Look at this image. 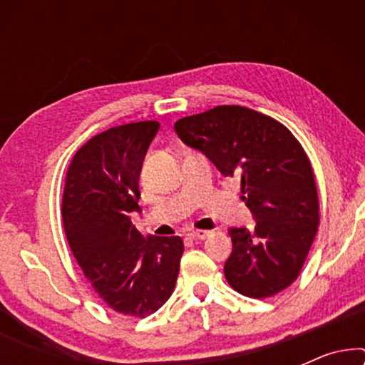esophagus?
I'll return each mask as SVG.
<instances>
[{
  "instance_id": "obj_1",
  "label": "esophagus",
  "mask_w": 365,
  "mask_h": 365,
  "mask_svg": "<svg viewBox=\"0 0 365 365\" xmlns=\"http://www.w3.org/2000/svg\"><path fill=\"white\" fill-rule=\"evenodd\" d=\"M209 231H189L187 236L194 239V241H202V239H206L209 236Z\"/></svg>"
}]
</instances>
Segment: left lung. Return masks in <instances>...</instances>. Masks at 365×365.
Wrapping results in <instances>:
<instances>
[{
    "label": "left lung",
    "mask_w": 365,
    "mask_h": 365,
    "mask_svg": "<svg viewBox=\"0 0 365 365\" xmlns=\"http://www.w3.org/2000/svg\"><path fill=\"white\" fill-rule=\"evenodd\" d=\"M186 146L222 176L241 181L256 221L231 227L224 274L234 291L264 299L296 281L319 226V197L307 154L276 119L242 106H217L174 124Z\"/></svg>",
    "instance_id": "1"
}]
</instances>
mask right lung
Masks as SVG:
<instances>
[{"label":"right lung","instance_id":"add662e5","mask_svg":"<svg viewBox=\"0 0 365 365\" xmlns=\"http://www.w3.org/2000/svg\"><path fill=\"white\" fill-rule=\"evenodd\" d=\"M158 121L111 128L74 154L63 194L73 256L101 301L124 316H151L171 297L184 252L179 236L138 231L139 174Z\"/></svg>","mask_w":365,"mask_h":365}]
</instances>
